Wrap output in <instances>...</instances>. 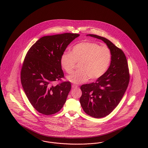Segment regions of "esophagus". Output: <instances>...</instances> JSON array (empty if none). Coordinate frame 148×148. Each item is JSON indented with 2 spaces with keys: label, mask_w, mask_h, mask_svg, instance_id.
<instances>
[{
  "label": "esophagus",
  "mask_w": 148,
  "mask_h": 148,
  "mask_svg": "<svg viewBox=\"0 0 148 148\" xmlns=\"http://www.w3.org/2000/svg\"><path fill=\"white\" fill-rule=\"evenodd\" d=\"M72 87L73 88H77V86H76V85H75V84H72Z\"/></svg>",
  "instance_id": "esophagus-1"
}]
</instances>
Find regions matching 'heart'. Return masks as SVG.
Here are the masks:
<instances>
[{"label":"heart","mask_w":148,"mask_h":148,"mask_svg":"<svg viewBox=\"0 0 148 148\" xmlns=\"http://www.w3.org/2000/svg\"><path fill=\"white\" fill-rule=\"evenodd\" d=\"M112 59V53L106 46L88 41L76 44L71 53H64L61 58V65L64 71L71 74L79 63V70L67 76V80L81 84L89 80L99 79L107 71Z\"/></svg>","instance_id":"heart-1"}]
</instances>
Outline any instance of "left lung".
Wrapping results in <instances>:
<instances>
[{"instance_id":"1","label":"left lung","mask_w":148,"mask_h":148,"mask_svg":"<svg viewBox=\"0 0 148 148\" xmlns=\"http://www.w3.org/2000/svg\"><path fill=\"white\" fill-rule=\"evenodd\" d=\"M102 40L112 53L108 70L95 82L81 86V106L84 112L94 118L108 115L116 108L128 87L130 76L128 62L123 52L104 37L87 34Z\"/></svg>"}]
</instances>
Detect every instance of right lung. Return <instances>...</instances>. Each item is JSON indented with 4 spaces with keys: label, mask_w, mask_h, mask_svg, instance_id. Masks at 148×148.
<instances>
[{
    "label": "right lung",
    "mask_w": 148,
    "mask_h": 148,
    "mask_svg": "<svg viewBox=\"0 0 148 148\" xmlns=\"http://www.w3.org/2000/svg\"><path fill=\"white\" fill-rule=\"evenodd\" d=\"M80 36L66 33L44 36L32 45L24 59L21 82L32 106L46 115L60 111L71 89L69 81L54 84L64 77L61 58L68 45Z\"/></svg>",
    "instance_id": "1"
}]
</instances>
